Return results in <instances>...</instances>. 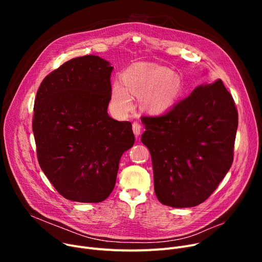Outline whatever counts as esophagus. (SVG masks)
I'll list each match as a JSON object with an SVG mask.
<instances>
[{
	"instance_id": "obj_1",
	"label": "esophagus",
	"mask_w": 262,
	"mask_h": 262,
	"mask_svg": "<svg viewBox=\"0 0 262 262\" xmlns=\"http://www.w3.org/2000/svg\"><path fill=\"white\" fill-rule=\"evenodd\" d=\"M133 130H134L135 136L138 137V136L140 135V133H141V125H140V123L134 122V123H133Z\"/></svg>"
}]
</instances>
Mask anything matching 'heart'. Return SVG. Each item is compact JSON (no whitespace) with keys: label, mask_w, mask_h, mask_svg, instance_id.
Returning a JSON list of instances; mask_svg holds the SVG:
<instances>
[{"label":"heart","mask_w":262,"mask_h":262,"mask_svg":"<svg viewBox=\"0 0 262 262\" xmlns=\"http://www.w3.org/2000/svg\"><path fill=\"white\" fill-rule=\"evenodd\" d=\"M122 82H115L110 101L115 110L125 113L132 107V95L149 91L143 99V107L150 113L166 112L183 93V81L168 68L137 63L122 73Z\"/></svg>","instance_id":"b5f03b06"}]
</instances>
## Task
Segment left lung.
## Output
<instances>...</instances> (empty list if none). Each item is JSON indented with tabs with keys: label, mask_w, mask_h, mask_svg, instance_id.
I'll use <instances>...</instances> for the list:
<instances>
[{
	"label": "left lung",
	"mask_w": 262,
	"mask_h": 262,
	"mask_svg": "<svg viewBox=\"0 0 262 262\" xmlns=\"http://www.w3.org/2000/svg\"><path fill=\"white\" fill-rule=\"evenodd\" d=\"M142 121L158 201L174 208L205 202L233 161L238 112L223 81L200 86L168 113Z\"/></svg>",
	"instance_id": "obj_1"
}]
</instances>
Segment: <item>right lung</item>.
Segmentation results:
<instances>
[{
  "label": "right lung",
  "instance_id": "add662e5",
  "mask_svg": "<svg viewBox=\"0 0 262 262\" xmlns=\"http://www.w3.org/2000/svg\"><path fill=\"white\" fill-rule=\"evenodd\" d=\"M113 67L94 55L70 59L41 81L34 105L37 158L64 199L100 203L112 193L132 123L110 118Z\"/></svg>",
  "mask_w": 262,
  "mask_h": 262
}]
</instances>
